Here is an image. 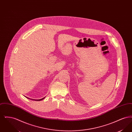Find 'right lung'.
<instances>
[{
  "label": "right lung",
  "mask_w": 132,
  "mask_h": 132,
  "mask_svg": "<svg viewBox=\"0 0 132 132\" xmlns=\"http://www.w3.org/2000/svg\"><path fill=\"white\" fill-rule=\"evenodd\" d=\"M27 98H28V99H30V100H33V101H42V100H44V98H45V97H44V98H42V99H40V100H34V99H31V98H29V97H26Z\"/></svg>",
  "instance_id": "obj_1"
}]
</instances>
